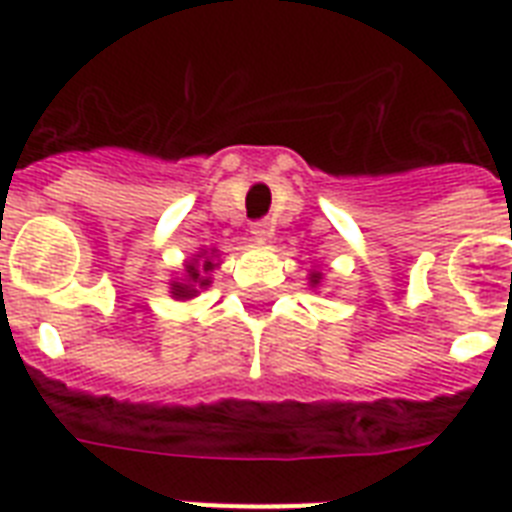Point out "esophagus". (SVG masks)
<instances>
[{"mask_svg":"<svg viewBox=\"0 0 512 512\" xmlns=\"http://www.w3.org/2000/svg\"><path fill=\"white\" fill-rule=\"evenodd\" d=\"M272 224L269 222H253L251 224V235H253V240H259V243H264V240H269V237H272Z\"/></svg>","mask_w":512,"mask_h":512,"instance_id":"esophagus-1","label":"esophagus"}]
</instances>
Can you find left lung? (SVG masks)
<instances>
[{"mask_svg": "<svg viewBox=\"0 0 512 512\" xmlns=\"http://www.w3.org/2000/svg\"><path fill=\"white\" fill-rule=\"evenodd\" d=\"M309 285H312V288H320V285H322L320 269H312V272H309Z\"/></svg>", "mask_w": 512, "mask_h": 512, "instance_id": "obj_1", "label": "left lung"}]
</instances>
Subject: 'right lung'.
I'll return each mask as SVG.
<instances>
[{"label": "right lung", "mask_w": 512, "mask_h": 512, "mask_svg": "<svg viewBox=\"0 0 512 512\" xmlns=\"http://www.w3.org/2000/svg\"><path fill=\"white\" fill-rule=\"evenodd\" d=\"M219 267V251L216 248H200L198 253H192V259L185 261L182 267V277H174L169 282L171 298L177 301H190L211 285V272Z\"/></svg>", "instance_id": "add662e5"}]
</instances>
